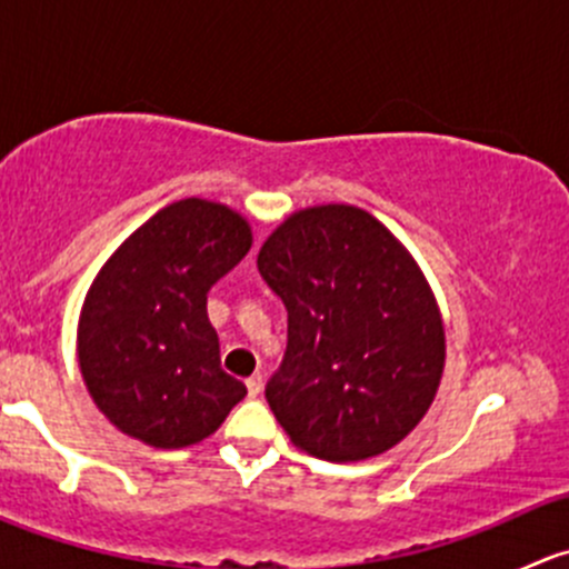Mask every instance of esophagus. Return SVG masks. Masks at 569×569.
Listing matches in <instances>:
<instances>
[{
	"label": "esophagus",
	"instance_id": "obj_1",
	"mask_svg": "<svg viewBox=\"0 0 569 569\" xmlns=\"http://www.w3.org/2000/svg\"><path fill=\"white\" fill-rule=\"evenodd\" d=\"M261 388H263V377L261 375L248 377V393L252 396V399H256V396L261 393Z\"/></svg>",
	"mask_w": 569,
	"mask_h": 569
}]
</instances>
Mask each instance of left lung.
I'll use <instances>...</instances> for the list:
<instances>
[{"instance_id":"obj_1","label":"left lung","mask_w":569,"mask_h":569,"mask_svg":"<svg viewBox=\"0 0 569 569\" xmlns=\"http://www.w3.org/2000/svg\"><path fill=\"white\" fill-rule=\"evenodd\" d=\"M258 272L289 311L267 401L291 443L360 462L405 440L446 366L443 317L410 250L358 206H311L269 233Z\"/></svg>"}]
</instances>
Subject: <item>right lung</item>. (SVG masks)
I'll use <instances>...</instances> for the list:
<instances>
[{
	"mask_svg": "<svg viewBox=\"0 0 569 569\" xmlns=\"http://www.w3.org/2000/svg\"><path fill=\"white\" fill-rule=\"evenodd\" d=\"M250 244L239 211L183 198L99 269L79 313L77 355L96 407L120 432L153 449H187L244 399V382L220 366L206 295Z\"/></svg>",
	"mask_w": 569,
	"mask_h": 569,
	"instance_id": "right-lung-1",
	"label": "right lung"
}]
</instances>
